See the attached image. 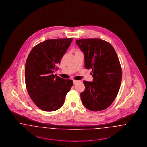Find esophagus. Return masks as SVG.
<instances>
[{
	"label": "esophagus",
	"instance_id": "esophagus-1",
	"mask_svg": "<svg viewBox=\"0 0 147 147\" xmlns=\"http://www.w3.org/2000/svg\"><path fill=\"white\" fill-rule=\"evenodd\" d=\"M79 81H78V80H73V83L74 84H76L78 83H79Z\"/></svg>",
	"mask_w": 147,
	"mask_h": 147
}]
</instances>
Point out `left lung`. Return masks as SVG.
Listing matches in <instances>:
<instances>
[{"label":"left lung","mask_w":147,"mask_h":147,"mask_svg":"<svg viewBox=\"0 0 147 147\" xmlns=\"http://www.w3.org/2000/svg\"><path fill=\"white\" fill-rule=\"evenodd\" d=\"M84 55L85 68L92 69L93 82L83 81L80 94L84 106L92 111L107 109L116 98L122 80L118 56L112 45L99 38L76 41Z\"/></svg>","instance_id":"obj_1"}]
</instances>
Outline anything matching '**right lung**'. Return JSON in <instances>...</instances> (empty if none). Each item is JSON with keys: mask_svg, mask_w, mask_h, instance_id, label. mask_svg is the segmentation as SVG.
Returning <instances> with one entry per match:
<instances>
[{"mask_svg": "<svg viewBox=\"0 0 147 147\" xmlns=\"http://www.w3.org/2000/svg\"><path fill=\"white\" fill-rule=\"evenodd\" d=\"M72 40H46L35 46L28 57L25 68L27 90L33 102L43 111H53L61 107L73 85L71 80L53 74Z\"/></svg>", "mask_w": 147, "mask_h": 147, "instance_id": "obj_1", "label": "right lung"}]
</instances>
